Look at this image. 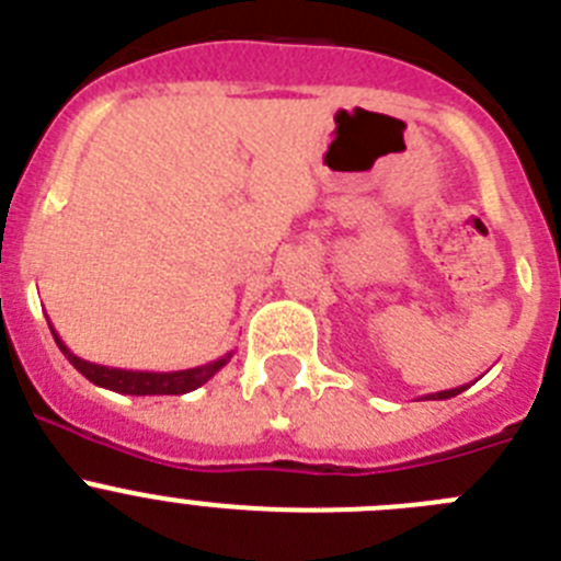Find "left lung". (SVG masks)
Instances as JSON below:
<instances>
[{
  "mask_svg": "<svg viewBox=\"0 0 561 561\" xmlns=\"http://www.w3.org/2000/svg\"><path fill=\"white\" fill-rule=\"evenodd\" d=\"M470 385H462V387H451V390H439V392H428V396H423L426 401H446V399H454V396H459L462 390H468Z\"/></svg>",
  "mask_w": 561,
  "mask_h": 561,
  "instance_id": "8db88e82",
  "label": "left lung"
}]
</instances>
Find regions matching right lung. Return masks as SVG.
<instances>
[{"instance_id":"1","label":"right lung","mask_w":561,"mask_h":561,"mask_svg":"<svg viewBox=\"0 0 561 561\" xmlns=\"http://www.w3.org/2000/svg\"><path fill=\"white\" fill-rule=\"evenodd\" d=\"M51 334H55V343L66 359L85 376L88 381H93L96 387L104 390L122 392V396H185V392L196 390L204 381H209L224 365L232 359L234 352L224 354V357L213 359L207 365H198V368H185V370H124V368H107V365L88 363V359L77 357L71 348L60 340V334L55 332V327L49 323Z\"/></svg>"}]
</instances>
